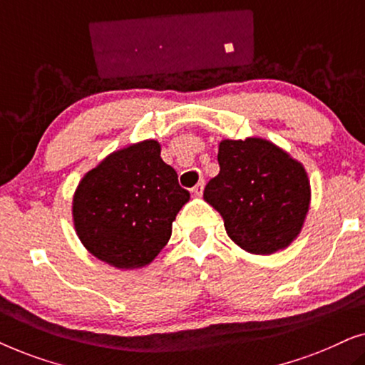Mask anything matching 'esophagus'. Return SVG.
<instances>
[{
  "label": "esophagus",
  "instance_id": "34e87169",
  "mask_svg": "<svg viewBox=\"0 0 365 365\" xmlns=\"http://www.w3.org/2000/svg\"><path fill=\"white\" fill-rule=\"evenodd\" d=\"M202 191H204V181H199L196 186L192 187V194L194 196H201Z\"/></svg>",
  "mask_w": 365,
  "mask_h": 365
}]
</instances>
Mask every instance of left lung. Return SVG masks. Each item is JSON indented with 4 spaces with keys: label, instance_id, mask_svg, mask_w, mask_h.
Returning a JSON list of instances; mask_svg holds the SVG:
<instances>
[{
    "label": "left lung",
    "instance_id": "left-lung-1",
    "mask_svg": "<svg viewBox=\"0 0 365 365\" xmlns=\"http://www.w3.org/2000/svg\"><path fill=\"white\" fill-rule=\"evenodd\" d=\"M221 171L204 189L227 236L251 254L286 249L301 232L311 204L304 166L262 138L219 143Z\"/></svg>",
    "mask_w": 365,
    "mask_h": 365
}]
</instances>
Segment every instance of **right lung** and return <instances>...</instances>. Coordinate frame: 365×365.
Here are the masks:
<instances>
[{
  "mask_svg": "<svg viewBox=\"0 0 365 365\" xmlns=\"http://www.w3.org/2000/svg\"><path fill=\"white\" fill-rule=\"evenodd\" d=\"M189 201L154 139L104 158L84 174L73 197V222L83 246L118 269L148 266L166 246L173 221Z\"/></svg>",
  "mask_w": 365,
  "mask_h": 365,
  "instance_id": "add662e5",
  "label": "right lung"
}]
</instances>
